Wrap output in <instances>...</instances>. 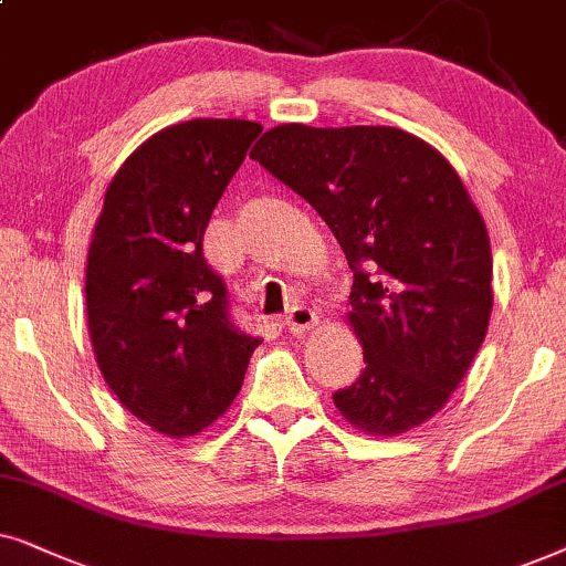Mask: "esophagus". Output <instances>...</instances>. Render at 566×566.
<instances>
[{
  "label": "esophagus",
  "mask_w": 566,
  "mask_h": 566,
  "mask_svg": "<svg viewBox=\"0 0 566 566\" xmlns=\"http://www.w3.org/2000/svg\"><path fill=\"white\" fill-rule=\"evenodd\" d=\"M315 326H318V313H315L313 307H305V305L292 307V311L287 313V318H284V328H287L292 336L311 334Z\"/></svg>",
  "instance_id": "1"
}]
</instances>
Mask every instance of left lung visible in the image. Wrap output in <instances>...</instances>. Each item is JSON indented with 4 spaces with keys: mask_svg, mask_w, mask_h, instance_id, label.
<instances>
[{
    "mask_svg": "<svg viewBox=\"0 0 566 566\" xmlns=\"http://www.w3.org/2000/svg\"><path fill=\"white\" fill-rule=\"evenodd\" d=\"M303 196L354 269L346 313L365 370L334 394L354 429L396 437L432 419L492 315V245L453 165L394 126L282 124L251 149Z\"/></svg>",
    "mask_w": 566,
    "mask_h": 566,
    "instance_id": "1",
    "label": "left lung"
}]
</instances>
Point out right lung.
<instances>
[{
    "label": "right lung",
    "instance_id": "obj_1",
    "mask_svg": "<svg viewBox=\"0 0 566 566\" xmlns=\"http://www.w3.org/2000/svg\"><path fill=\"white\" fill-rule=\"evenodd\" d=\"M261 124L193 118L134 149L105 191L87 251V331L120 406L168 437L230 409L261 338L230 323L201 240Z\"/></svg>",
    "mask_w": 566,
    "mask_h": 566
}]
</instances>
